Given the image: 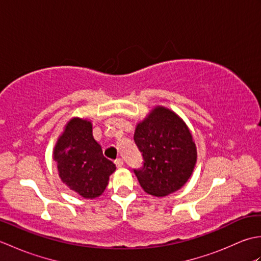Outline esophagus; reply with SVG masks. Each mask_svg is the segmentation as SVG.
Wrapping results in <instances>:
<instances>
[{
    "label": "esophagus",
    "mask_w": 261,
    "mask_h": 261,
    "mask_svg": "<svg viewBox=\"0 0 261 261\" xmlns=\"http://www.w3.org/2000/svg\"><path fill=\"white\" fill-rule=\"evenodd\" d=\"M115 166L118 168H120V167H122V166H123V160H122L121 158H118V159H115Z\"/></svg>",
    "instance_id": "34e87169"
}]
</instances>
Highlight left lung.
Listing matches in <instances>:
<instances>
[{"label":"left lung","instance_id":"obj_1","mask_svg":"<svg viewBox=\"0 0 261 261\" xmlns=\"http://www.w3.org/2000/svg\"><path fill=\"white\" fill-rule=\"evenodd\" d=\"M134 139L143 159L142 167L134 171L145 192L166 196L190 178L196 147L188 127L173 111L154 109L138 124Z\"/></svg>","mask_w":261,"mask_h":261}]
</instances>
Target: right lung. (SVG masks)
Listing matches in <instances>:
<instances>
[{
	"label": "right lung",
	"instance_id": "obj_1",
	"mask_svg": "<svg viewBox=\"0 0 261 261\" xmlns=\"http://www.w3.org/2000/svg\"><path fill=\"white\" fill-rule=\"evenodd\" d=\"M59 176L70 190L85 198L101 195L109 184L115 165L103 156L94 140L91 122L73 119L55 147Z\"/></svg>",
	"mask_w": 261,
	"mask_h": 261
}]
</instances>
